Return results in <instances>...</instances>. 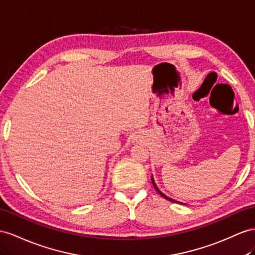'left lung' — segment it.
<instances>
[{"label":"left lung","mask_w":255,"mask_h":255,"mask_svg":"<svg viewBox=\"0 0 255 255\" xmlns=\"http://www.w3.org/2000/svg\"><path fill=\"white\" fill-rule=\"evenodd\" d=\"M151 181H152V183H153V185H154V187H155V190L157 191V193L159 194V195H161L162 197H164L165 199H167V200H169V201H172V202H177V204H181V205H185V204H183V202H180V201H177V200H174V199H172V198H170V197H168L167 195H165L164 193H162L159 188L157 187V185H156V183H155V180H154V178H153V175H152V178H151Z\"/></svg>","instance_id":"left-lung-1"}]
</instances>
